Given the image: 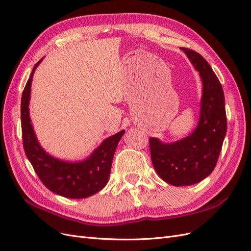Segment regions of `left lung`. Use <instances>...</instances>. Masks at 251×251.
Wrapping results in <instances>:
<instances>
[{
    "mask_svg": "<svg viewBox=\"0 0 251 251\" xmlns=\"http://www.w3.org/2000/svg\"><path fill=\"white\" fill-rule=\"evenodd\" d=\"M182 50L203 82L199 124L189 137L171 144L149 139L150 155L156 174L174 186L199 183L212 173L227 131L225 97L218 76L201 54L189 48Z\"/></svg>",
    "mask_w": 251,
    "mask_h": 251,
    "instance_id": "1",
    "label": "left lung"
}]
</instances>
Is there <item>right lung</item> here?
Segmentation results:
<instances>
[{
	"label": "right lung",
	"mask_w": 251,
	"mask_h": 251,
	"mask_svg": "<svg viewBox=\"0 0 251 251\" xmlns=\"http://www.w3.org/2000/svg\"><path fill=\"white\" fill-rule=\"evenodd\" d=\"M41 61L34 65L21 101V123L25 153L41 182L50 191L69 199L88 198L103 189L108 182L113 155L125 130L104 140L88 159L82 162H64L46 153L35 138L28 108L32 75Z\"/></svg>",
	"instance_id": "1"
}]
</instances>
